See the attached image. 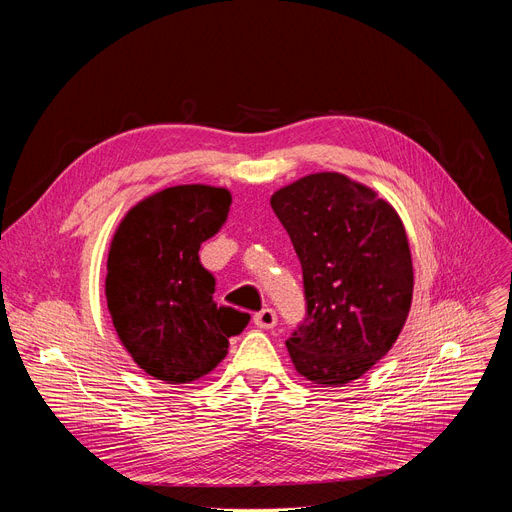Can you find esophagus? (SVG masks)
<instances>
[{
    "mask_svg": "<svg viewBox=\"0 0 512 512\" xmlns=\"http://www.w3.org/2000/svg\"><path fill=\"white\" fill-rule=\"evenodd\" d=\"M253 321H255V326H257V328L270 330V328H274V326L278 324V315H276V311H274V309L265 307V309H261L259 313H255Z\"/></svg>",
    "mask_w": 512,
    "mask_h": 512,
    "instance_id": "obj_1",
    "label": "esophagus"
}]
</instances>
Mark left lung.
Segmentation results:
<instances>
[{"label": "left lung", "mask_w": 512, "mask_h": 512, "mask_svg": "<svg viewBox=\"0 0 512 512\" xmlns=\"http://www.w3.org/2000/svg\"><path fill=\"white\" fill-rule=\"evenodd\" d=\"M303 267L307 317L286 340L303 378L353 382L396 342L413 301V261L394 207L338 172L309 174L272 195Z\"/></svg>", "instance_id": "1"}]
</instances>
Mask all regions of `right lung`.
Segmentation results:
<instances>
[{"instance_id": "1", "label": "right lung", "mask_w": 512, "mask_h": 512, "mask_svg": "<svg viewBox=\"0 0 512 512\" xmlns=\"http://www.w3.org/2000/svg\"><path fill=\"white\" fill-rule=\"evenodd\" d=\"M226 188L180 184L134 205L107 255L105 299L120 342L155 380L191 384L228 353L251 315L213 301L201 242L228 218Z\"/></svg>"}]
</instances>
